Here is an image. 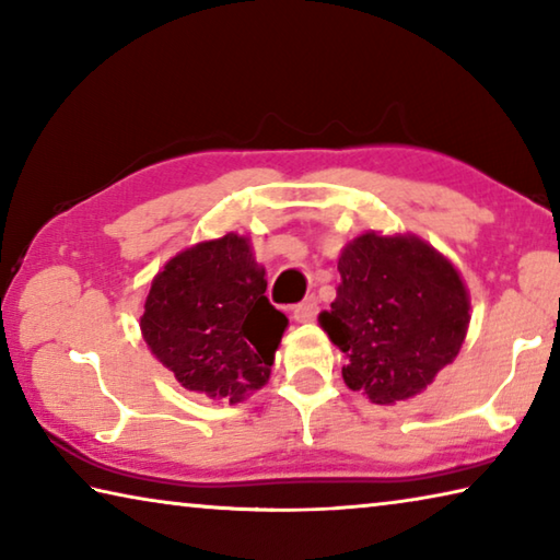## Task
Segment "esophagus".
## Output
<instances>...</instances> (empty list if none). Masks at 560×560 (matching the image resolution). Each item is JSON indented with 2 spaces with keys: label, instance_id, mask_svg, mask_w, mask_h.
I'll use <instances>...</instances> for the list:
<instances>
[{
  "label": "esophagus",
  "instance_id": "esophagus-1",
  "mask_svg": "<svg viewBox=\"0 0 560 560\" xmlns=\"http://www.w3.org/2000/svg\"><path fill=\"white\" fill-rule=\"evenodd\" d=\"M316 316H318V301L314 296L299 303V306L293 308V320H299V324H311Z\"/></svg>",
  "mask_w": 560,
  "mask_h": 560
}]
</instances>
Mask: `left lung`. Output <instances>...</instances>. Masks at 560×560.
<instances>
[{
	"instance_id": "left-lung-1",
	"label": "left lung",
	"mask_w": 560,
	"mask_h": 560,
	"mask_svg": "<svg viewBox=\"0 0 560 560\" xmlns=\"http://www.w3.org/2000/svg\"><path fill=\"white\" fill-rule=\"evenodd\" d=\"M338 271L336 301L318 324L346 355V385L375 405L420 395L467 338L462 273L417 234L377 232L348 242Z\"/></svg>"
}]
</instances>
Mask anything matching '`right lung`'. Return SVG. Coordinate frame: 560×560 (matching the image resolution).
Segmentation results:
<instances>
[{
    "mask_svg": "<svg viewBox=\"0 0 560 560\" xmlns=\"http://www.w3.org/2000/svg\"><path fill=\"white\" fill-rule=\"evenodd\" d=\"M264 273L234 232L187 246L155 273L140 330L185 390L236 405L267 385L289 318L264 296Z\"/></svg>",
    "mask_w": 560,
    "mask_h": 560,
    "instance_id": "add662e5",
    "label": "right lung"
}]
</instances>
